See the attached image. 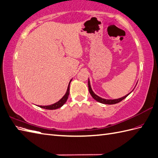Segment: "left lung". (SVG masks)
Segmentation results:
<instances>
[{"label":"left lung","mask_w":158,"mask_h":158,"mask_svg":"<svg viewBox=\"0 0 158 158\" xmlns=\"http://www.w3.org/2000/svg\"><path fill=\"white\" fill-rule=\"evenodd\" d=\"M137 84V83H136ZM88 85H89V93L90 94H91V96H92V97L93 98V99L94 100H96L97 101H98V102H99L101 103H103V104H107V105H112V104H115V103H118L119 102H120L121 101H122L123 99H124L126 97H127L128 94H131L132 93V90L131 93L127 94V95H125L124 97H122L121 98H119V99H103V98H101L100 97H99L98 95H97V94L94 93L93 90H92V88H91L90 86V80L89 79V81H88Z\"/></svg>","instance_id":"8db88e82"}]
</instances>
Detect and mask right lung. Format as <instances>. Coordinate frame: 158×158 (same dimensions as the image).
Here are the masks:
<instances>
[{
	"label": "right lung",
	"mask_w": 158,
	"mask_h": 158,
	"mask_svg": "<svg viewBox=\"0 0 158 158\" xmlns=\"http://www.w3.org/2000/svg\"><path fill=\"white\" fill-rule=\"evenodd\" d=\"M72 80H70L69 82V85H68V89H67V91H66L65 94H64V97H63L60 100L58 101L57 102H56V103H55L53 104L49 105V106H38L41 107V108L46 109V110H56V109H58L59 107H62L65 103V102L68 100V98L69 94V85H70V82H71V81H72Z\"/></svg>",
	"instance_id": "add662e5"
}]
</instances>
